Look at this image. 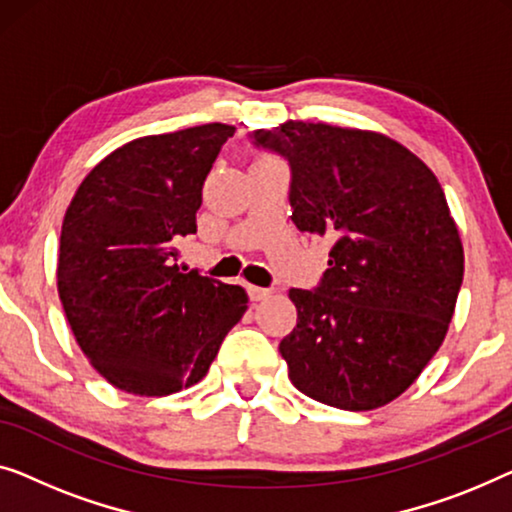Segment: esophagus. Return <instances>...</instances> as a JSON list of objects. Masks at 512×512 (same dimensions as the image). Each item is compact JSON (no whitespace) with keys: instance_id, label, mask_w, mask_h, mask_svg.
Wrapping results in <instances>:
<instances>
[{"instance_id":"esophagus-1","label":"esophagus","mask_w":512,"mask_h":512,"mask_svg":"<svg viewBox=\"0 0 512 512\" xmlns=\"http://www.w3.org/2000/svg\"><path fill=\"white\" fill-rule=\"evenodd\" d=\"M248 294H250V301H264L266 297H269V290H264V287H255V285H248Z\"/></svg>"}]
</instances>
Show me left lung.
<instances>
[{
	"mask_svg": "<svg viewBox=\"0 0 512 512\" xmlns=\"http://www.w3.org/2000/svg\"><path fill=\"white\" fill-rule=\"evenodd\" d=\"M290 162L299 232L327 239L315 290H290L297 327L278 350L292 385L343 410L408 390L441 348L464 278V248L443 187L390 136L287 120L253 132Z\"/></svg>",
	"mask_w": 512,
	"mask_h": 512,
	"instance_id": "left-lung-1",
	"label": "left lung"
}]
</instances>
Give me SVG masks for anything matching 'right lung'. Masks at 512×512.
I'll list each match as a JSON object with an SVG mask.
<instances>
[{
  "label": "right lung",
  "mask_w": 512,
  "mask_h": 512,
  "mask_svg": "<svg viewBox=\"0 0 512 512\" xmlns=\"http://www.w3.org/2000/svg\"><path fill=\"white\" fill-rule=\"evenodd\" d=\"M232 134L211 122L129 141L83 178L64 213V315L95 371L122 392L167 397L199 383L248 311L243 287L176 264Z\"/></svg>",
  "instance_id": "obj_1"
}]
</instances>
